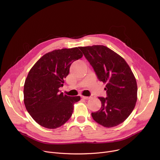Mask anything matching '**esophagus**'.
Wrapping results in <instances>:
<instances>
[{
    "label": "esophagus",
    "mask_w": 160,
    "mask_h": 160,
    "mask_svg": "<svg viewBox=\"0 0 160 160\" xmlns=\"http://www.w3.org/2000/svg\"><path fill=\"white\" fill-rule=\"evenodd\" d=\"M82 98L86 99V100H88L90 99V97H86V96H82Z\"/></svg>",
    "instance_id": "esophagus-1"
}]
</instances>
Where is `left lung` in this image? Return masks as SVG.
<instances>
[{"instance_id":"8db88e82","label":"left lung","mask_w":160,"mask_h":160,"mask_svg":"<svg viewBox=\"0 0 160 160\" xmlns=\"http://www.w3.org/2000/svg\"><path fill=\"white\" fill-rule=\"evenodd\" d=\"M79 48L97 78L107 84V97H98L101 107L92 113L93 119L104 127L116 126L126 120L135 108L137 99L135 76L124 59L107 46L94 45Z\"/></svg>"}]
</instances>
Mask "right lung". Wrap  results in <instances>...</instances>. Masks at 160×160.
I'll return each instance as SVG.
<instances>
[{"label":"right lung","mask_w":160,"mask_h":160,"mask_svg":"<svg viewBox=\"0 0 160 160\" xmlns=\"http://www.w3.org/2000/svg\"><path fill=\"white\" fill-rule=\"evenodd\" d=\"M82 56L78 48L53 50L44 55L29 72L24 84V103L41 126L55 129L71 117L74 103L80 97L64 95L59 88L63 87L71 64Z\"/></svg>","instance_id":"obj_1"}]
</instances>
